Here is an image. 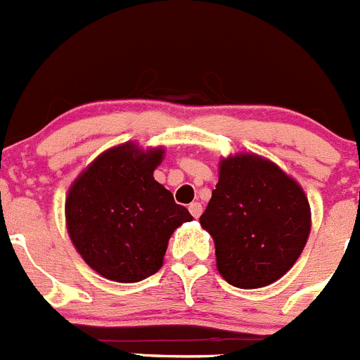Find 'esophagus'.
<instances>
[{
    "label": "esophagus",
    "instance_id": "34e87169",
    "mask_svg": "<svg viewBox=\"0 0 360 360\" xmlns=\"http://www.w3.org/2000/svg\"><path fill=\"white\" fill-rule=\"evenodd\" d=\"M188 210H190V214L193 215V217L198 219L199 215L202 214V206H201V202H198V201H195V202H190Z\"/></svg>",
    "mask_w": 360,
    "mask_h": 360
}]
</instances>
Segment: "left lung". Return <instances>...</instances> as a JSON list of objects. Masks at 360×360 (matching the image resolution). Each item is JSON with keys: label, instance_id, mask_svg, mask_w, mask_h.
<instances>
[{"label": "left lung", "instance_id": "left-lung-1", "mask_svg": "<svg viewBox=\"0 0 360 360\" xmlns=\"http://www.w3.org/2000/svg\"><path fill=\"white\" fill-rule=\"evenodd\" d=\"M215 243L217 270L237 288H261L283 277L310 233L304 192L277 165L255 154L221 161L219 183L199 217Z\"/></svg>", "mask_w": 360, "mask_h": 360}]
</instances>
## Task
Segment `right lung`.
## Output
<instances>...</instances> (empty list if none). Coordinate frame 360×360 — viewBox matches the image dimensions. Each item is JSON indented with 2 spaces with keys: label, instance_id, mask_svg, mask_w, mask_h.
<instances>
[{
  "label": "right lung",
  "instance_id": "1",
  "mask_svg": "<svg viewBox=\"0 0 360 360\" xmlns=\"http://www.w3.org/2000/svg\"><path fill=\"white\" fill-rule=\"evenodd\" d=\"M162 154L124 143L99 155L68 190V236L86 264L106 279L137 283L154 275L174 230L192 221L154 179Z\"/></svg>",
  "mask_w": 360,
  "mask_h": 360
}]
</instances>
